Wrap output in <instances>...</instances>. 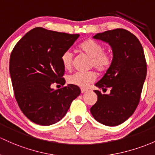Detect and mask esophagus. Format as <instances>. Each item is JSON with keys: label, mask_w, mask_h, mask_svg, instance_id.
<instances>
[{"label": "esophagus", "mask_w": 155, "mask_h": 155, "mask_svg": "<svg viewBox=\"0 0 155 155\" xmlns=\"http://www.w3.org/2000/svg\"><path fill=\"white\" fill-rule=\"evenodd\" d=\"M81 93H85V92H86V91H87V89H83V88H81Z\"/></svg>", "instance_id": "1"}]
</instances>
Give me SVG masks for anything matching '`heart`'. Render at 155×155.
Returning a JSON list of instances; mask_svg holds the SVG:
<instances>
[{
    "instance_id": "obj_1",
    "label": "heart",
    "mask_w": 155,
    "mask_h": 155,
    "mask_svg": "<svg viewBox=\"0 0 155 155\" xmlns=\"http://www.w3.org/2000/svg\"><path fill=\"white\" fill-rule=\"evenodd\" d=\"M83 52L90 58L89 68L94 67L99 72H105L111 67L113 63V54L111 51L104 50V46L99 43L89 39L79 45ZM73 53L71 50L65 51L61 57V63L65 69H70L73 64ZM97 78L94 71H76L67 77L69 84L86 88Z\"/></svg>"
}]
</instances>
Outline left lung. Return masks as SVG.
<instances>
[{
  "label": "left lung",
  "instance_id": "1",
  "mask_svg": "<svg viewBox=\"0 0 155 155\" xmlns=\"http://www.w3.org/2000/svg\"><path fill=\"white\" fill-rule=\"evenodd\" d=\"M109 43L113 51V63L95 84L104 92L94 90L97 101L90 111L96 120L109 126L123 124L135 111L147 72L142 45L137 38L124 29L97 33L93 37Z\"/></svg>",
  "mask_w": 155,
  "mask_h": 155
}]
</instances>
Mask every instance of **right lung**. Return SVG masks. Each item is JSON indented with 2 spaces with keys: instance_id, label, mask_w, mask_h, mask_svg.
I'll return each instance as SVG.
<instances>
[{
  "instance_id": "1",
  "label": "right lung",
  "mask_w": 155,
  "mask_h": 155,
  "mask_svg": "<svg viewBox=\"0 0 155 155\" xmlns=\"http://www.w3.org/2000/svg\"><path fill=\"white\" fill-rule=\"evenodd\" d=\"M79 36L36 27L12 51L9 72L15 97L22 112L35 124L49 126L61 120L81 94L74 85L51 88L53 84L64 86L61 57Z\"/></svg>"
}]
</instances>
